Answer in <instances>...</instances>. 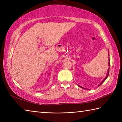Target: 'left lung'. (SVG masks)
<instances>
[{
	"instance_id": "1",
	"label": "left lung",
	"mask_w": 122,
	"mask_h": 122,
	"mask_svg": "<svg viewBox=\"0 0 122 122\" xmlns=\"http://www.w3.org/2000/svg\"><path fill=\"white\" fill-rule=\"evenodd\" d=\"M108 56H109V52H108ZM108 59H109V61H110V58H108ZM108 66H110V62H108ZM108 74H109V69H108V70H107V76H106V77H105V79L103 80V81H102V82L101 83L98 85V86H99L100 85H101L103 83V82H104L105 80L107 79V77H108ZM80 87H81V88H83V89H87V90H89V89H86V88H84V87H82L81 86H80V85H78Z\"/></svg>"
}]
</instances>
